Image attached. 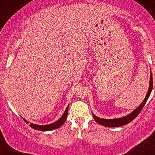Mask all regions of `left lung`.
<instances>
[{"instance_id":"1","label":"left lung","mask_w":155,"mask_h":155,"mask_svg":"<svg viewBox=\"0 0 155 155\" xmlns=\"http://www.w3.org/2000/svg\"><path fill=\"white\" fill-rule=\"evenodd\" d=\"M153 88V79H152V74H151V75H150V82H149V87H148V92H147L145 97L144 98L143 101L141 103V104L139 107H136V109L133 110V111H132L130 114L127 116H124L120 118H116V119H104V118H100L98 117H97L96 115H94L92 113L93 117H94V120L97 123L100 125L104 126V127H122V126L126 125V124H128L129 123H130L131 121H133L135 118L139 115V114L140 113V111L142 110V109L143 108V107L145 106V103L148 101V97H149L150 94H151V91H152Z\"/></svg>"}]
</instances>
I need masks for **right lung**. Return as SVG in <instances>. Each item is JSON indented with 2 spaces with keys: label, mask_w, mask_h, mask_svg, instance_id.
<instances>
[{
  "label": "right lung",
  "mask_w": 155,
  "mask_h": 155,
  "mask_svg": "<svg viewBox=\"0 0 155 155\" xmlns=\"http://www.w3.org/2000/svg\"><path fill=\"white\" fill-rule=\"evenodd\" d=\"M68 108L69 105L67 107L65 111H64V113L63 114V115L61 116L60 119H58V120L52 123V124H47V125H37V124H32V123H31V124H29V122H28V121L25 120L24 118H22V119L24 120V121H25L27 124H29L28 126L31 127L32 129H34V130H39V131H50V130H55V129L60 128V127L65 123L67 117V114H68Z\"/></svg>",
  "instance_id": "add662e5"
}]
</instances>
